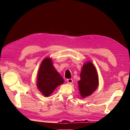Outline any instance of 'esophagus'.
I'll return each mask as SVG.
<instances>
[{
	"label": "esophagus",
	"mask_w": 130,
	"mask_h": 130,
	"mask_svg": "<svg viewBox=\"0 0 130 130\" xmlns=\"http://www.w3.org/2000/svg\"><path fill=\"white\" fill-rule=\"evenodd\" d=\"M67 82L69 84H71L73 83V80L72 78H69L67 80Z\"/></svg>",
	"instance_id": "34e87169"
}]
</instances>
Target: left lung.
Segmentation results:
<instances>
[{"mask_svg": "<svg viewBox=\"0 0 130 130\" xmlns=\"http://www.w3.org/2000/svg\"><path fill=\"white\" fill-rule=\"evenodd\" d=\"M78 89L82 98L91 95L99 86V77L96 68L91 62L83 65L80 73V80L78 81Z\"/></svg>", "mask_w": 130, "mask_h": 130, "instance_id": "left-lung-1", "label": "left lung"}]
</instances>
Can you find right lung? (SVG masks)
I'll return each mask as SVG.
<instances>
[{
  "mask_svg": "<svg viewBox=\"0 0 130 130\" xmlns=\"http://www.w3.org/2000/svg\"><path fill=\"white\" fill-rule=\"evenodd\" d=\"M63 82V78L53 65L52 59H44L41 63L37 75V86L39 91L43 96L47 97Z\"/></svg>",
  "mask_w": 130,
  "mask_h": 130,
  "instance_id": "right-lung-1",
  "label": "right lung"
}]
</instances>
